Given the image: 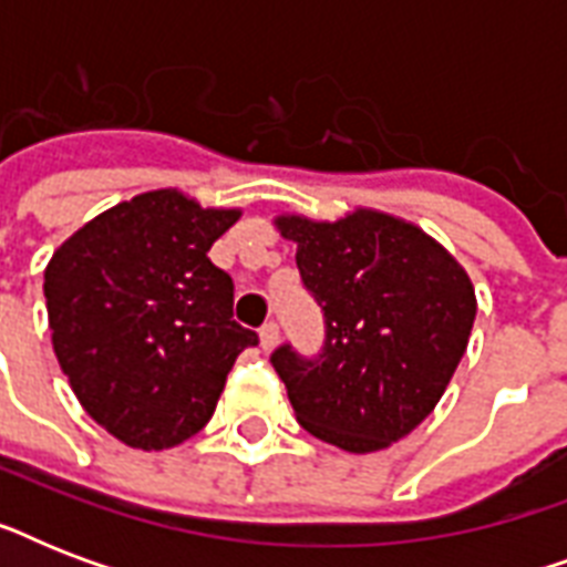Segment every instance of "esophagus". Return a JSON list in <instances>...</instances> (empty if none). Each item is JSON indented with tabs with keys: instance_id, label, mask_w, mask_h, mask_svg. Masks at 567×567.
Wrapping results in <instances>:
<instances>
[{
	"instance_id": "1",
	"label": "esophagus",
	"mask_w": 567,
	"mask_h": 567,
	"mask_svg": "<svg viewBox=\"0 0 567 567\" xmlns=\"http://www.w3.org/2000/svg\"><path fill=\"white\" fill-rule=\"evenodd\" d=\"M258 341H261V347H265V350H274V347L279 344V323H274V320H270V323H265V327H261V332H258Z\"/></svg>"
}]
</instances>
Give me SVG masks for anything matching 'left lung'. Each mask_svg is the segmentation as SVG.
I'll list each match as a JSON object with an SVG mask.
<instances>
[{"label":"left lung","mask_w":567,"mask_h":567,"mask_svg":"<svg viewBox=\"0 0 567 567\" xmlns=\"http://www.w3.org/2000/svg\"><path fill=\"white\" fill-rule=\"evenodd\" d=\"M274 223L297 244L302 285L327 318L318 359L288 344L270 355L297 421L347 453L391 447L439 405L465 355L471 276L421 226L377 208Z\"/></svg>","instance_id":"1"}]
</instances>
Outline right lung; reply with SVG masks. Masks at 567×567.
<instances>
[{
    "label": "right lung",
    "instance_id": "right-lung-1",
    "mask_svg": "<svg viewBox=\"0 0 567 567\" xmlns=\"http://www.w3.org/2000/svg\"><path fill=\"white\" fill-rule=\"evenodd\" d=\"M238 217L179 188L146 190L96 214L49 258L58 364L84 412L128 447L196 435L235 359L258 344L231 320L235 285L208 258Z\"/></svg>",
    "mask_w": 567,
    "mask_h": 567
}]
</instances>
